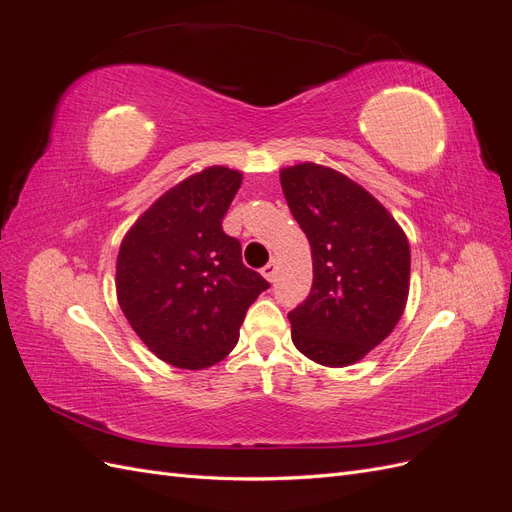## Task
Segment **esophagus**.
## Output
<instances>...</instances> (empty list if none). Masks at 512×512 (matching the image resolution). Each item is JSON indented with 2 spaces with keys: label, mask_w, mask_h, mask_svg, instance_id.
Here are the masks:
<instances>
[{
  "label": "esophagus",
  "mask_w": 512,
  "mask_h": 512,
  "mask_svg": "<svg viewBox=\"0 0 512 512\" xmlns=\"http://www.w3.org/2000/svg\"><path fill=\"white\" fill-rule=\"evenodd\" d=\"M262 277H265L267 282H273L275 280V275H277V267H275V262H269V265H265L262 267Z\"/></svg>",
  "instance_id": "esophagus-1"
}]
</instances>
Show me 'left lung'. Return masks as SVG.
Here are the masks:
<instances>
[{
    "label": "left lung",
    "instance_id": "8db88e82",
    "mask_svg": "<svg viewBox=\"0 0 512 512\" xmlns=\"http://www.w3.org/2000/svg\"><path fill=\"white\" fill-rule=\"evenodd\" d=\"M286 203L312 247L309 297L288 314L292 344L324 367H348L393 333L410 292L404 228L335 168L280 170Z\"/></svg>",
    "mask_w": 512,
    "mask_h": 512
}]
</instances>
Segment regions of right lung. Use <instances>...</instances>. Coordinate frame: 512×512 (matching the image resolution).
<instances>
[{
  "mask_svg": "<svg viewBox=\"0 0 512 512\" xmlns=\"http://www.w3.org/2000/svg\"><path fill=\"white\" fill-rule=\"evenodd\" d=\"M243 173L207 166L166 190L123 237L115 288L141 342L179 369L230 354L250 307L269 282L247 269L241 243L222 230Z\"/></svg>",
  "mask_w": 512,
  "mask_h": 512,
  "instance_id": "obj_1",
  "label": "right lung"
}]
</instances>
